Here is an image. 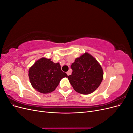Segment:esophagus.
I'll list each match as a JSON object with an SVG mask.
<instances>
[{"label":"esophagus","mask_w":133,"mask_h":133,"mask_svg":"<svg viewBox=\"0 0 133 133\" xmlns=\"http://www.w3.org/2000/svg\"><path fill=\"white\" fill-rule=\"evenodd\" d=\"M66 74H67V75H70V73L69 71H67V72H66Z\"/></svg>","instance_id":"obj_1"}]
</instances>
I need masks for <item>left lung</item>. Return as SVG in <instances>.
<instances>
[{"mask_svg":"<svg viewBox=\"0 0 133 133\" xmlns=\"http://www.w3.org/2000/svg\"><path fill=\"white\" fill-rule=\"evenodd\" d=\"M71 68L73 72L68 78L74 89L80 94L91 93L102 82V68L97 60L89 53H85L76 58Z\"/></svg>","mask_w":133,"mask_h":133,"instance_id":"obj_1","label":"left lung"}]
</instances>
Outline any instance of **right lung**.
I'll return each mask as SVG.
<instances>
[{"label":"right lung","instance_id":"obj_1","mask_svg":"<svg viewBox=\"0 0 133 133\" xmlns=\"http://www.w3.org/2000/svg\"><path fill=\"white\" fill-rule=\"evenodd\" d=\"M28 75L34 89L43 94L54 91L61 79L68 77L61 70L59 63H54L45 58L39 59L30 68Z\"/></svg>","mask_w":133,"mask_h":133}]
</instances>
